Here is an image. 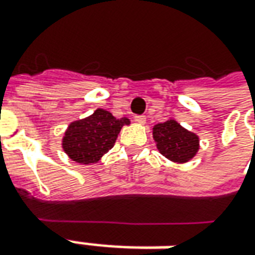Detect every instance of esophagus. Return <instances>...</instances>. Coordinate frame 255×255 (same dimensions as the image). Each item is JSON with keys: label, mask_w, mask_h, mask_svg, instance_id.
Segmentation results:
<instances>
[{"label": "esophagus", "mask_w": 255, "mask_h": 255, "mask_svg": "<svg viewBox=\"0 0 255 255\" xmlns=\"http://www.w3.org/2000/svg\"><path fill=\"white\" fill-rule=\"evenodd\" d=\"M135 123H138V124H145V123H146V117H145V116H135Z\"/></svg>", "instance_id": "esophagus-1"}]
</instances>
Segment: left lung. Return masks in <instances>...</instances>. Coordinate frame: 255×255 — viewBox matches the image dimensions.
Instances as JSON below:
<instances>
[{"mask_svg":"<svg viewBox=\"0 0 255 255\" xmlns=\"http://www.w3.org/2000/svg\"><path fill=\"white\" fill-rule=\"evenodd\" d=\"M152 135L159 152L174 163L191 160L200 149L198 135L180 126L174 119L153 126Z\"/></svg>","mask_w":255,"mask_h":255,"instance_id":"obj_1","label":"left lung"}]
</instances>
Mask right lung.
I'll return each instance as SVG.
<instances>
[{
    "label": "right lung",
    "instance_id": "add662e5",
    "mask_svg": "<svg viewBox=\"0 0 255 255\" xmlns=\"http://www.w3.org/2000/svg\"><path fill=\"white\" fill-rule=\"evenodd\" d=\"M124 126H129L127 117L116 119L110 112L98 109L89 117L69 124L62 136V149L77 163H98L113 148Z\"/></svg>",
    "mask_w": 255,
    "mask_h": 255
}]
</instances>
